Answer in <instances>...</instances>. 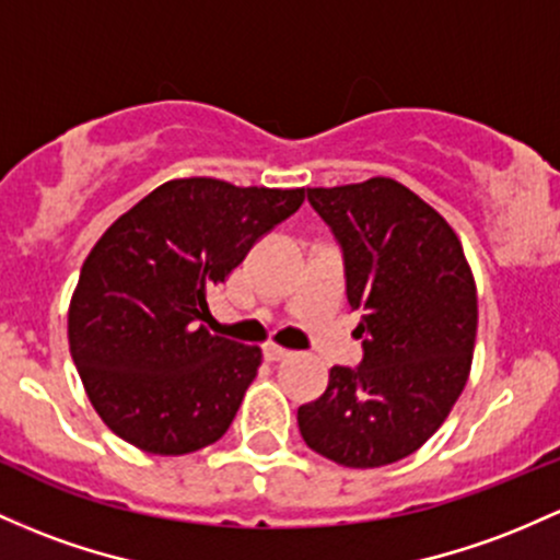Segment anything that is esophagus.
<instances>
[{
  "label": "esophagus",
  "instance_id": "obj_1",
  "mask_svg": "<svg viewBox=\"0 0 560 560\" xmlns=\"http://www.w3.org/2000/svg\"><path fill=\"white\" fill-rule=\"evenodd\" d=\"M290 350L287 348H281V346H266V359L268 361H284V359H290Z\"/></svg>",
  "mask_w": 560,
  "mask_h": 560
}]
</instances>
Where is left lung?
Wrapping results in <instances>:
<instances>
[{
	"mask_svg": "<svg viewBox=\"0 0 560 560\" xmlns=\"http://www.w3.org/2000/svg\"><path fill=\"white\" fill-rule=\"evenodd\" d=\"M308 201L342 247L364 359L331 366L298 409L300 435L342 468H383L420 450L468 383L476 279L452 225L393 177L308 188Z\"/></svg>",
	"mask_w": 560,
	"mask_h": 560,
	"instance_id": "obj_1",
	"label": "left lung"
}]
</instances>
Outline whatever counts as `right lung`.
Listing matches in <instances>:
<instances>
[{
  "mask_svg": "<svg viewBox=\"0 0 560 560\" xmlns=\"http://www.w3.org/2000/svg\"><path fill=\"white\" fill-rule=\"evenodd\" d=\"M303 201L305 188L177 177L97 238L71 294L69 348L119 439L159 457L223 439L262 350L212 335L207 298Z\"/></svg>",
  "mask_w": 560,
  "mask_h": 560,
  "instance_id": "obj_1",
  "label": "right lung"
}]
</instances>
